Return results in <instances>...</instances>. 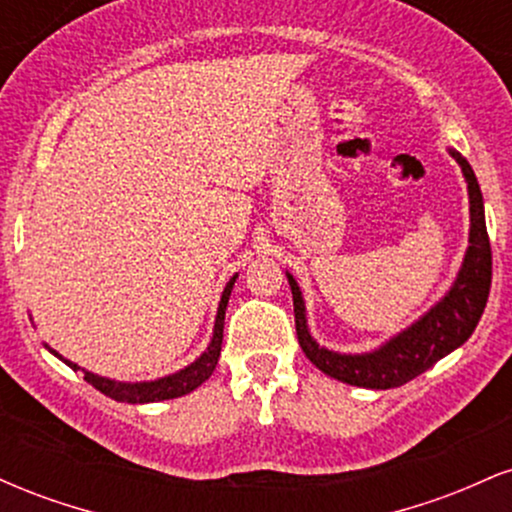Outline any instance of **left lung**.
<instances>
[{"mask_svg":"<svg viewBox=\"0 0 512 512\" xmlns=\"http://www.w3.org/2000/svg\"><path fill=\"white\" fill-rule=\"evenodd\" d=\"M452 158L460 163L469 190V248L464 255L462 269L457 274L452 289L433 305L424 317L385 342L370 354H337L322 349L310 337L308 320H305V303L296 279L289 276L293 293V315H296L298 344L305 356L330 378L342 380L346 385L368 387V390H390L399 387L416 375H421L433 363L448 356L457 346L472 337L474 327L481 320L491 289V243L484 221V199L477 175L467 158L450 149Z\"/></svg>","mask_w":512,"mask_h":512,"instance_id":"8db88e82","label":"left lung"}]
</instances>
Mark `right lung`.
I'll return each instance as SVG.
<instances>
[{
    "instance_id": "right-lung-1",
    "label": "right lung",
    "mask_w": 512,
    "mask_h": 512,
    "mask_svg": "<svg viewBox=\"0 0 512 512\" xmlns=\"http://www.w3.org/2000/svg\"><path fill=\"white\" fill-rule=\"evenodd\" d=\"M236 276H231V281H228L226 289L221 293V303H219V310H216V322H214V337H211L207 351H204L195 363H190L187 368L178 370V373L166 375V378L149 380V383H117V380L101 378V375H93L88 373V370H84L86 383H91L96 390H101L105 397L115 399V402H127V404L161 402V399H175V397L187 395V392L197 390L204 380H209V375L214 373L216 363H219L221 342H223V317H226V305H228V298H231L233 284H236ZM52 354L60 358V361L67 363L72 370H81L76 363L67 361V358L57 354V351H52Z\"/></svg>"
}]
</instances>
